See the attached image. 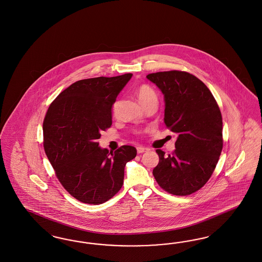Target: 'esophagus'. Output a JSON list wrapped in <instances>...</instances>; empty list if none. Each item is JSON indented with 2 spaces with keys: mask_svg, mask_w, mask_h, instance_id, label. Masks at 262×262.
<instances>
[{
  "mask_svg": "<svg viewBox=\"0 0 262 262\" xmlns=\"http://www.w3.org/2000/svg\"><path fill=\"white\" fill-rule=\"evenodd\" d=\"M136 150H137V153H138V154H142V153H144V152H147L149 149L146 148V147H137Z\"/></svg>",
  "mask_w": 262,
  "mask_h": 262,
  "instance_id": "esophagus-1",
  "label": "esophagus"
}]
</instances>
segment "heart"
I'll use <instances>...</instances> for the list:
<instances>
[{"instance_id":"b5f03b06","label":"heart","mask_w":262,"mask_h":262,"mask_svg":"<svg viewBox=\"0 0 262 262\" xmlns=\"http://www.w3.org/2000/svg\"><path fill=\"white\" fill-rule=\"evenodd\" d=\"M137 97L139 99V101L141 102V104H145L147 101L151 100V99H157V96L155 92L146 84H142L140 85L138 89H137ZM118 106H119V102L116 101L114 105H113V114L117 113V110H118Z\"/></svg>"}]
</instances>
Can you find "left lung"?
<instances>
[{
  "label": "left lung",
  "instance_id": "left-lung-1",
  "mask_svg": "<svg viewBox=\"0 0 262 262\" xmlns=\"http://www.w3.org/2000/svg\"><path fill=\"white\" fill-rule=\"evenodd\" d=\"M147 79L164 94L167 127L178 135L171 155L157 149L153 169L158 184L177 196L190 195L211 177L223 146L222 117L208 86L183 71L149 74Z\"/></svg>",
  "mask_w": 262,
  "mask_h": 262
}]
</instances>
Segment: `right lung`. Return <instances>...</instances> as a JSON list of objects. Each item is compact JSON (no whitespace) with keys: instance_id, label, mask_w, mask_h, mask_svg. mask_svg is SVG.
I'll list each match as a JSON object with an SVG mask.
<instances>
[{"instance_id":"right-lung-1","label":"right lung","mask_w":262,"mask_h":262,"mask_svg":"<svg viewBox=\"0 0 262 262\" xmlns=\"http://www.w3.org/2000/svg\"><path fill=\"white\" fill-rule=\"evenodd\" d=\"M133 74L81 80L50 105L42 132L43 148L63 187L82 203L99 205L122 188L125 167L136 156L134 146L115 152L97 139L112 125V107Z\"/></svg>"}]
</instances>
